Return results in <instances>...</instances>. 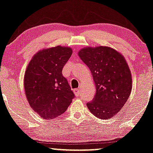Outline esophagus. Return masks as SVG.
Listing matches in <instances>:
<instances>
[{
	"label": "esophagus",
	"mask_w": 153,
	"mask_h": 153,
	"mask_svg": "<svg viewBox=\"0 0 153 153\" xmlns=\"http://www.w3.org/2000/svg\"><path fill=\"white\" fill-rule=\"evenodd\" d=\"M74 92H75V94L76 95L77 97L80 96V89H75V90H74Z\"/></svg>",
	"instance_id": "esophagus-1"
}]
</instances>
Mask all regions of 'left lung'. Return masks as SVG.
Listing matches in <instances>:
<instances>
[{
	"label": "left lung",
	"instance_id": "1",
	"mask_svg": "<svg viewBox=\"0 0 153 153\" xmlns=\"http://www.w3.org/2000/svg\"><path fill=\"white\" fill-rule=\"evenodd\" d=\"M80 59L92 73L95 95L87 107L101 119L117 114L128 100L132 90L130 68L122 54L109 46L82 48Z\"/></svg>",
	"mask_w": 153,
	"mask_h": 153
}]
</instances>
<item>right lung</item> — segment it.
<instances>
[{
	"mask_svg": "<svg viewBox=\"0 0 153 153\" xmlns=\"http://www.w3.org/2000/svg\"><path fill=\"white\" fill-rule=\"evenodd\" d=\"M72 49L57 46L34 54L24 76L27 100L34 112L44 119H53L66 111L74 94L62 75Z\"/></svg>",
	"mask_w": 153,
	"mask_h": 153,
	"instance_id": "obj_1",
	"label": "right lung"
}]
</instances>
